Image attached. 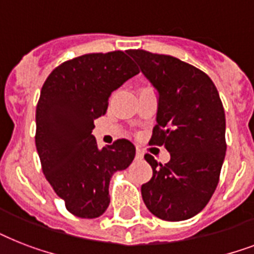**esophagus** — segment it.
I'll return each instance as SVG.
<instances>
[{"label":"esophagus","mask_w":254,"mask_h":254,"mask_svg":"<svg viewBox=\"0 0 254 254\" xmlns=\"http://www.w3.org/2000/svg\"><path fill=\"white\" fill-rule=\"evenodd\" d=\"M135 159H139V161H141V159H143V153L139 150V149H137V153H135Z\"/></svg>","instance_id":"esophagus-1"}]
</instances>
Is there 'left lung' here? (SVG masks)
I'll use <instances>...</instances> for the list:
<instances>
[{
	"instance_id": "obj_1",
	"label": "left lung",
	"mask_w": 254,
	"mask_h": 254,
	"mask_svg": "<svg viewBox=\"0 0 254 254\" xmlns=\"http://www.w3.org/2000/svg\"><path fill=\"white\" fill-rule=\"evenodd\" d=\"M158 95L150 143L170 153L166 165L150 154L153 177L141 193L147 209L182 221L204 208L216 190L225 157V115L220 96L203 71L170 55L129 51Z\"/></svg>"
}]
</instances>
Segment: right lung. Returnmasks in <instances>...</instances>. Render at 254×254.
I'll use <instances>...</instances> for the list:
<instances>
[{
  "mask_svg": "<svg viewBox=\"0 0 254 254\" xmlns=\"http://www.w3.org/2000/svg\"><path fill=\"white\" fill-rule=\"evenodd\" d=\"M137 73L123 51L85 54L57 67L42 87L35 115L38 155L46 179L75 216H101L111 201L113 174L134 159L130 141L99 149L92 130L112 92Z\"/></svg>",
  "mask_w": 254,
  "mask_h": 254,
  "instance_id": "obj_1",
  "label": "right lung"
}]
</instances>
